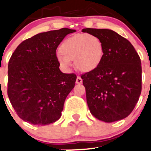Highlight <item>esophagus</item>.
<instances>
[{"label":"esophagus","mask_w":151,"mask_h":151,"mask_svg":"<svg viewBox=\"0 0 151 151\" xmlns=\"http://www.w3.org/2000/svg\"><path fill=\"white\" fill-rule=\"evenodd\" d=\"M82 82H83V80H82L81 78L79 77V76H78L77 78H76V83H77V84H81Z\"/></svg>","instance_id":"obj_1"}]
</instances>
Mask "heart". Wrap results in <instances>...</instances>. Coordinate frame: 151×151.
Masks as SVG:
<instances>
[{"label": "heart", "instance_id": "obj_1", "mask_svg": "<svg viewBox=\"0 0 151 151\" xmlns=\"http://www.w3.org/2000/svg\"><path fill=\"white\" fill-rule=\"evenodd\" d=\"M57 60L65 70L70 68L71 61L81 72L88 73L100 65L104 57L103 43L99 37L88 34H76L60 45Z\"/></svg>", "mask_w": 151, "mask_h": 151}]
</instances>
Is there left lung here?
Returning a JSON list of instances; mask_svg holds the SVG:
<instances>
[{"label": "left lung", "instance_id": "obj_1", "mask_svg": "<svg viewBox=\"0 0 151 151\" xmlns=\"http://www.w3.org/2000/svg\"><path fill=\"white\" fill-rule=\"evenodd\" d=\"M83 30L99 37L105 52L98 68L81 76L90 112L107 123L125 119L134 108L141 94L140 58L132 43L113 30Z\"/></svg>", "mask_w": 151, "mask_h": 151}]
</instances>
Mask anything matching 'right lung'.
<instances>
[{
	"label": "right lung",
	"instance_id": "add662e5",
	"mask_svg": "<svg viewBox=\"0 0 151 151\" xmlns=\"http://www.w3.org/2000/svg\"><path fill=\"white\" fill-rule=\"evenodd\" d=\"M75 29L41 32L22 41L8 65V96L20 119L34 125L58 120L76 76L61 72L56 50Z\"/></svg>",
	"mask_w": 151,
	"mask_h": 151
}]
</instances>
